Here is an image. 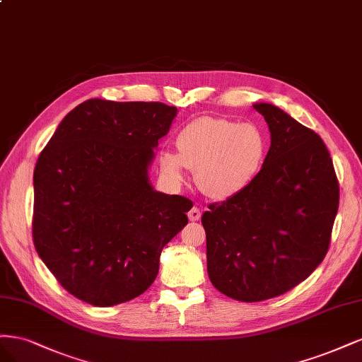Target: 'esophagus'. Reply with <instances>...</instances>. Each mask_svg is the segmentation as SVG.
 Wrapping results in <instances>:
<instances>
[{
	"instance_id": "obj_1",
	"label": "esophagus",
	"mask_w": 362,
	"mask_h": 362,
	"mask_svg": "<svg viewBox=\"0 0 362 362\" xmlns=\"http://www.w3.org/2000/svg\"><path fill=\"white\" fill-rule=\"evenodd\" d=\"M200 216H202V212H200V209H198V207H192L191 211L188 212L189 221H198V219H200Z\"/></svg>"
}]
</instances>
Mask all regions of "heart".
<instances>
[{"instance_id": "heart-1", "label": "heart", "mask_w": 362, "mask_h": 362, "mask_svg": "<svg viewBox=\"0 0 362 362\" xmlns=\"http://www.w3.org/2000/svg\"><path fill=\"white\" fill-rule=\"evenodd\" d=\"M177 155L164 151L160 170L174 185L185 171H195V183L204 195L226 200L247 188L259 173L266 138L254 123L226 117H200L186 124L176 138Z\"/></svg>"}]
</instances>
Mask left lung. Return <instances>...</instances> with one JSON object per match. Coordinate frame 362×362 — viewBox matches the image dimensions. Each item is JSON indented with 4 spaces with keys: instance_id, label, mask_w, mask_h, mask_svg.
Instances as JSON below:
<instances>
[{
    "instance_id": "8db88e82",
    "label": "left lung",
    "mask_w": 362,
    "mask_h": 362,
    "mask_svg": "<svg viewBox=\"0 0 362 362\" xmlns=\"http://www.w3.org/2000/svg\"><path fill=\"white\" fill-rule=\"evenodd\" d=\"M271 132L247 188L203 214L207 274L228 298H276L311 275L329 248L337 174L322 138L271 103L252 105Z\"/></svg>"
}]
</instances>
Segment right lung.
<instances>
[{"label":"right lung","mask_w":362,"mask_h":362,"mask_svg":"<svg viewBox=\"0 0 362 362\" xmlns=\"http://www.w3.org/2000/svg\"><path fill=\"white\" fill-rule=\"evenodd\" d=\"M177 108L90 99L69 112L34 168L33 242L69 293L96 307L151 286L162 248L192 202L148 183L158 139Z\"/></svg>","instance_id":"right-lung-1"}]
</instances>
